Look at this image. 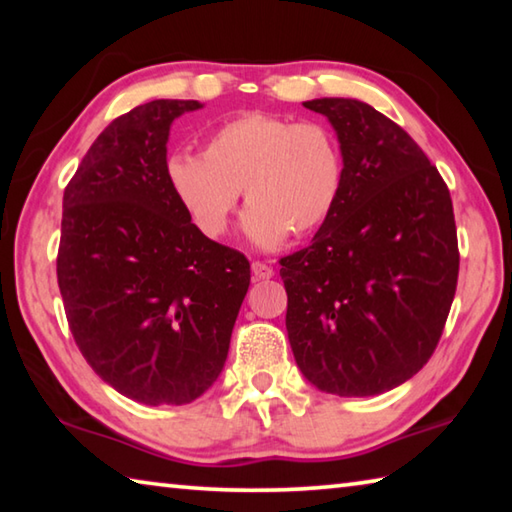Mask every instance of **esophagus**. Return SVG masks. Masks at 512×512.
<instances>
[{
    "label": "esophagus",
    "mask_w": 512,
    "mask_h": 512,
    "mask_svg": "<svg viewBox=\"0 0 512 512\" xmlns=\"http://www.w3.org/2000/svg\"><path fill=\"white\" fill-rule=\"evenodd\" d=\"M250 271H253L255 280H268V277H273V268L268 264H262V262H253Z\"/></svg>",
    "instance_id": "1"
}]
</instances>
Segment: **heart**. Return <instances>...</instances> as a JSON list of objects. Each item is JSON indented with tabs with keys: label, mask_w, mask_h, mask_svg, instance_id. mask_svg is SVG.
I'll list each match as a JSON object with an SVG mask.
<instances>
[{
	"label": "heart",
	"mask_w": 512,
	"mask_h": 512,
	"mask_svg": "<svg viewBox=\"0 0 512 512\" xmlns=\"http://www.w3.org/2000/svg\"><path fill=\"white\" fill-rule=\"evenodd\" d=\"M171 194L205 237L225 235L241 189V230L257 248H277L325 225L339 205L345 164L325 124L246 112L207 137L203 155L173 153L164 164Z\"/></svg>",
	"instance_id": "b5f03b06"
}]
</instances>
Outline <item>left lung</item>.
I'll list each match as a JSON object with an SVG mask.
<instances>
[{
	"label": "left lung",
	"instance_id": "1",
	"mask_svg": "<svg viewBox=\"0 0 512 512\" xmlns=\"http://www.w3.org/2000/svg\"><path fill=\"white\" fill-rule=\"evenodd\" d=\"M332 124L345 178L307 248L280 259L287 332L318 391L368 397L436 350L458 280L454 207L411 135L357 99L305 101Z\"/></svg>",
	"mask_w": 512,
	"mask_h": 512
}]
</instances>
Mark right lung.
I'll use <instances>...</instances> for the list:
<instances>
[{
    "label": "right lung",
    "instance_id": "1",
    "mask_svg": "<svg viewBox=\"0 0 512 512\" xmlns=\"http://www.w3.org/2000/svg\"><path fill=\"white\" fill-rule=\"evenodd\" d=\"M198 108L155 99L117 117L63 196L69 329L92 370L146 406L189 404L219 379L250 284L248 259L198 232L164 176L173 119Z\"/></svg>",
    "mask_w": 512,
    "mask_h": 512
}]
</instances>
